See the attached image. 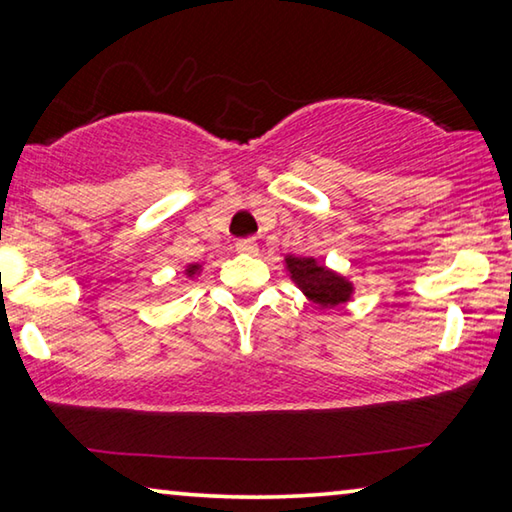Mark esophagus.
<instances>
[{"instance_id":"esophagus-1","label":"esophagus","mask_w":512,"mask_h":512,"mask_svg":"<svg viewBox=\"0 0 512 512\" xmlns=\"http://www.w3.org/2000/svg\"><path fill=\"white\" fill-rule=\"evenodd\" d=\"M237 250L239 253H244V255H257V241L255 239H239L237 241Z\"/></svg>"}]
</instances>
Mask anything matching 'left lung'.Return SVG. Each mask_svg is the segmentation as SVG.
I'll list each match as a JSON object with an SVG mask.
<instances>
[{"mask_svg":"<svg viewBox=\"0 0 512 512\" xmlns=\"http://www.w3.org/2000/svg\"><path fill=\"white\" fill-rule=\"evenodd\" d=\"M284 268H287L291 282L302 291V296L318 309H334L350 302L354 296V284L350 277L334 271L316 257L287 255L284 257Z\"/></svg>","mask_w":512,"mask_h":512,"instance_id":"1","label":"left lung"}]
</instances>
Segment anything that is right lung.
<instances>
[{"label": "right lung", "instance_id": "1", "mask_svg": "<svg viewBox=\"0 0 512 512\" xmlns=\"http://www.w3.org/2000/svg\"><path fill=\"white\" fill-rule=\"evenodd\" d=\"M201 271H203V266H201V264H187L183 273H185L187 280H196V277L201 275Z\"/></svg>", "mask_w": 512, "mask_h": 512}]
</instances>
